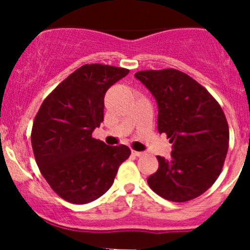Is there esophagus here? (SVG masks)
Returning a JSON list of instances; mask_svg holds the SVG:
<instances>
[{"label":"esophagus","mask_w":250,"mask_h":250,"mask_svg":"<svg viewBox=\"0 0 250 250\" xmlns=\"http://www.w3.org/2000/svg\"><path fill=\"white\" fill-rule=\"evenodd\" d=\"M132 155L137 156V157H140V156L144 155V152H141V151H134V150H132Z\"/></svg>","instance_id":"1"}]
</instances>
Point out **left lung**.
I'll return each instance as SVG.
<instances>
[{"instance_id": "8db88e82", "label": "left lung", "mask_w": 250, "mask_h": 250, "mask_svg": "<svg viewBox=\"0 0 250 250\" xmlns=\"http://www.w3.org/2000/svg\"><path fill=\"white\" fill-rule=\"evenodd\" d=\"M156 99L157 128L173 144L169 160L157 156L158 169L148 176L153 192L186 202L206 192L223 169L229 148V125L210 93L174 69L134 75Z\"/></svg>"}]
</instances>
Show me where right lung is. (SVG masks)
<instances>
[{
    "label": "right lung",
    "mask_w": 250,
    "mask_h": 250,
    "mask_svg": "<svg viewBox=\"0 0 250 250\" xmlns=\"http://www.w3.org/2000/svg\"><path fill=\"white\" fill-rule=\"evenodd\" d=\"M129 70L83 65L44 99L35 117L31 144L36 163L50 188L70 203L84 204L104 195L128 146H109L92 138L104 121L106 90Z\"/></svg>",
    "instance_id": "add662e5"
}]
</instances>
